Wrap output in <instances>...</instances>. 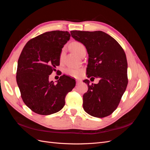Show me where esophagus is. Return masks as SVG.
<instances>
[{
  "label": "esophagus",
  "mask_w": 150,
  "mask_h": 150,
  "mask_svg": "<svg viewBox=\"0 0 150 150\" xmlns=\"http://www.w3.org/2000/svg\"><path fill=\"white\" fill-rule=\"evenodd\" d=\"M81 82H82V80H81V79H77L76 80V84H80Z\"/></svg>",
  "instance_id": "34e87169"
}]
</instances>
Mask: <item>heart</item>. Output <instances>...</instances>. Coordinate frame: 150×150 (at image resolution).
<instances>
[{"label":"heart","mask_w":150,"mask_h":150,"mask_svg":"<svg viewBox=\"0 0 150 150\" xmlns=\"http://www.w3.org/2000/svg\"><path fill=\"white\" fill-rule=\"evenodd\" d=\"M70 47L72 49V51L75 52L77 54H78L79 56H80L81 53H82L83 51H86V48L84 45L81 42L78 41H74L73 42H72L70 45ZM64 50L63 49L62 50V51L61 52V55H60L61 59H62L63 58V56H64ZM66 72L68 75L77 78V77H79L81 74V73H82L83 72V70L80 69V68L69 67L66 69Z\"/></svg>","instance_id":"b5f03b06"}]
</instances>
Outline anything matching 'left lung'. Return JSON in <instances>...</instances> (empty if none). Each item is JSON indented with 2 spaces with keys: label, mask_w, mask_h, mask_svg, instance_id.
Here are the masks:
<instances>
[{
  "label": "left lung",
  "mask_w": 150,
  "mask_h": 150,
  "mask_svg": "<svg viewBox=\"0 0 150 150\" xmlns=\"http://www.w3.org/2000/svg\"><path fill=\"white\" fill-rule=\"evenodd\" d=\"M71 34L87 49L88 78L100 79L91 85L89 80L84 81L88 85L83 95L84 110L94 117H106L118 106L128 85L125 52L114 38L103 31L72 30Z\"/></svg>",
  "instance_id": "1"
}]
</instances>
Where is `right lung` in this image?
<instances>
[{
  "instance_id": "right-lung-1",
  "label": "right lung",
  "mask_w": 150,
  "mask_h": 150,
  "mask_svg": "<svg viewBox=\"0 0 150 150\" xmlns=\"http://www.w3.org/2000/svg\"><path fill=\"white\" fill-rule=\"evenodd\" d=\"M71 37L67 31L46 32L26 43L18 60L16 80L25 105L34 112L49 115L59 111L76 81L62 75L57 83L49 76L59 66L60 54Z\"/></svg>"
}]
</instances>
